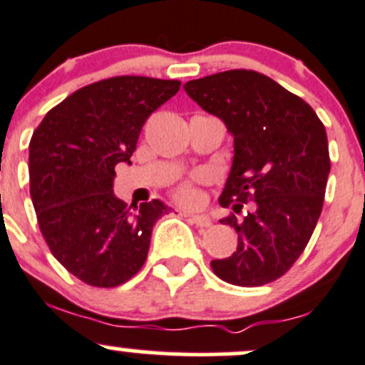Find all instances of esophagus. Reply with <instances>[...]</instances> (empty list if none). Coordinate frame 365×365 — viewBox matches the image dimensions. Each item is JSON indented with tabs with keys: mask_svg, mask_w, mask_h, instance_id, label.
<instances>
[{
	"mask_svg": "<svg viewBox=\"0 0 365 365\" xmlns=\"http://www.w3.org/2000/svg\"><path fill=\"white\" fill-rule=\"evenodd\" d=\"M189 218L192 220V224L199 225V227H210L212 225V218L205 213H192L189 215Z\"/></svg>",
	"mask_w": 365,
	"mask_h": 365,
	"instance_id": "1",
	"label": "esophagus"
}]
</instances>
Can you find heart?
Returning <instances> with one entry per match:
<instances>
[{
  "label": "heart",
  "instance_id": "b5f03b06",
  "mask_svg": "<svg viewBox=\"0 0 365 365\" xmlns=\"http://www.w3.org/2000/svg\"><path fill=\"white\" fill-rule=\"evenodd\" d=\"M175 199L182 205H195L199 201V190L195 189L194 183L185 182V183H180L178 187L175 189Z\"/></svg>",
  "mask_w": 365,
  "mask_h": 365
}]
</instances>
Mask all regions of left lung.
Returning <instances> with one entry per match:
<instances>
[{
  "mask_svg": "<svg viewBox=\"0 0 365 365\" xmlns=\"http://www.w3.org/2000/svg\"><path fill=\"white\" fill-rule=\"evenodd\" d=\"M234 138L222 218L237 232L231 257L212 260L213 273L237 287H259L283 276L299 259L324 206L331 159L327 133L304 99L252 70H229L183 86Z\"/></svg>",
  "mask_w": 365,
  "mask_h": 365,
  "instance_id": "8db88e82",
  "label": "left lung"
}]
</instances>
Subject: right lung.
<instances>
[{"mask_svg":"<svg viewBox=\"0 0 365 365\" xmlns=\"http://www.w3.org/2000/svg\"><path fill=\"white\" fill-rule=\"evenodd\" d=\"M180 89L178 80L113 76L82 87L45 115L29 141V192L52 255L73 276L112 289L147 260L159 199L115 197L118 163L131 164L141 128Z\"/></svg>","mask_w":365,"mask_h":365,"instance_id":"add662e5","label":"right lung"}]
</instances>
